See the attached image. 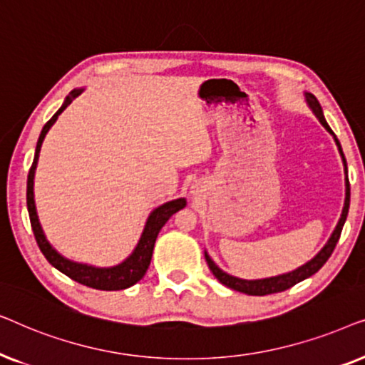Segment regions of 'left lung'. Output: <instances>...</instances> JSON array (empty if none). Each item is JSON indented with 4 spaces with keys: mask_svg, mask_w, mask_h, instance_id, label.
I'll list each match as a JSON object with an SVG mask.
<instances>
[{
    "mask_svg": "<svg viewBox=\"0 0 365 365\" xmlns=\"http://www.w3.org/2000/svg\"><path fill=\"white\" fill-rule=\"evenodd\" d=\"M304 96H306V101L309 104V108L312 109V113L316 114V118L319 119V121H321L322 126L326 128L327 131L334 136V141H336L337 148H339V153H341V156H342L344 169H346V201H344V209H342L341 219H339L337 226H336V229H334L332 236L329 237V241H327L326 246H324L321 251H319L316 256L311 259V261L304 264V266L297 267L296 271H291V272H287V274H281V276H274V277H267V279H254V281H247V279L234 277V276H231V274L224 272L222 269H219L216 264H214L212 259L209 257V254L204 252V257H206L207 266H209V269H211V272L214 274V277H216L219 282L224 284V286H227L229 289H234V291L249 294V296H267V294L282 292V291H286V289H291L292 286H296L297 282L304 281V279L311 277L312 274H316L319 269H321L324 264L327 262V259L331 257V254L334 252V249H336V244L339 241V237H341L344 222H346V219H347L349 204H351V184H349V179H347V163H346V158H344L341 143H339V139L336 138V134L332 133V129L329 128V124L326 123V119H324L322 108H321V104H319V101L316 99V96H314V94H311V93H306V94H304Z\"/></svg>",
    "mask_w": 365,
    "mask_h": 365,
    "instance_id": "8db88e82",
    "label": "left lung"
}]
</instances>
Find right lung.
<instances>
[{"label": "right lung", "mask_w": 365, "mask_h": 365, "mask_svg": "<svg viewBox=\"0 0 365 365\" xmlns=\"http://www.w3.org/2000/svg\"><path fill=\"white\" fill-rule=\"evenodd\" d=\"M83 93V89H74L71 94L64 99L63 106L58 109L56 114L49 119V121L44 124L41 134H39L36 151H34V159L31 168H29L28 174V187H26V204H28V212H29V221H31V227L34 232V237H36V242L44 257L48 259V262L66 274L68 277H71L73 281H76L83 286L99 289V291H123V289H128L141 281L144 274H146L149 262H151L153 257V249L154 242H156V237L159 231L164 224L168 222V219L173 216L174 212L181 211V209L186 206V199L179 197L174 199V201H169L163 206L154 209V211L149 214L146 226H144V231L141 234V239H139L138 246L134 247L131 256H129L126 261L113 267H94L88 266V264H79L74 261H69V259L63 257L56 249H54L51 244L48 242L46 236H44L41 224H39L38 214H36V206H34V192H33V184H34V171H36V164L39 158V151H41V144L44 141V136L49 131V128L56 123L59 114H61L69 103L73 101L74 98L79 96Z\"/></svg>", "instance_id": "add662e5"}]
</instances>
